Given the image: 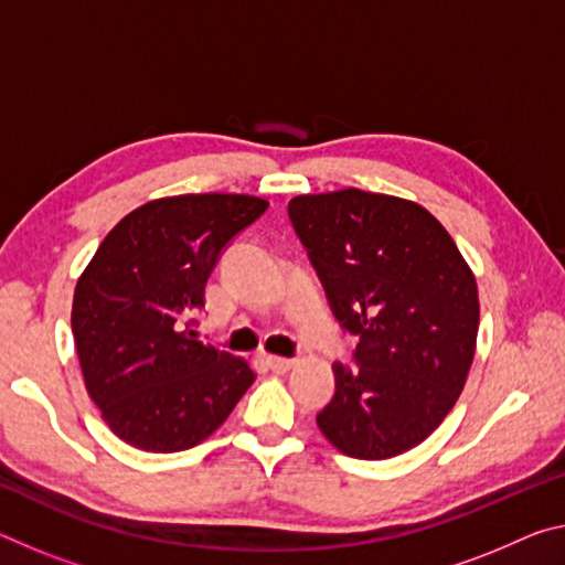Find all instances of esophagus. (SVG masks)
Segmentation results:
<instances>
[{"mask_svg": "<svg viewBox=\"0 0 565 565\" xmlns=\"http://www.w3.org/2000/svg\"><path fill=\"white\" fill-rule=\"evenodd\" d=\"M266 364L271 366L276 374H286L294 364H297V360H286V356H266Z\"/></svg>", "mask_w": 565, "mask_h": 565, "instance_id": "esophagus-1", "label": "esophagus"}]
</instances>
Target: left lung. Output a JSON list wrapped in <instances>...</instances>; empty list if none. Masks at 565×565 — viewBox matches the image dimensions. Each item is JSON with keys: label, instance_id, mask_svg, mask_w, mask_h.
I'll return each instance as SVG.
<instances>
[{"label": "left lung", "instance_id": "8db88e82", "mask_svg": "<svg viewBox=\"0 0 565 565\" xmlns=\"http://www.w3.org/2000/svg\"><path fill=\"white\" fill-rule=\"evenodd\" d=\"M289 218L329 307L356 337L317 415L349 458L387 460L440 427L476 356L480 301L470 266L423 205L344 188L297 195Z\"/></svg>", "mask_w": 565, "mask_h": 565}]
</instances>
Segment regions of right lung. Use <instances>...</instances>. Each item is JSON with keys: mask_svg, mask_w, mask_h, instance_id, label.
<instances>
[{"mask_svg": "<svg viewBox=\"0 0 565 565\" xmlns=\"http://www.w3.org/2000/svg\"><path fill=\"white\" fill-rule=\"evenodd\" d=\"M266 209L238 193L158 199L95 250L75 286L73 334L87 395L122 443L188 450L254 384L246 360L199 342L193 315L223 248Z\"/></svg>", "mask_w": 565, "mask_h": 565, "instance_id": "right-lung-1", "label": "right lung"}]
</instances>
